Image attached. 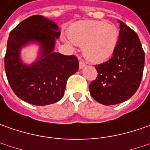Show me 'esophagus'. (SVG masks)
I'll return each mask as SVG.
<instances>
[{"instance_id": "esophagus-1", "label": "esophagus", "mask_w": 150, "mask_h": 150, "mask_svg": "<svg viewBox=\"0 0 150 150\" xmlns=\"http://www.w3.org/2000/svg\"><path fill=\"white\" fill-rule=\"evenodd\" d=\"M85 66V62L83 59H80V69H83Z\"/></svg>"}]
</instances>
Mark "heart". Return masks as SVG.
Returning a JSON list of instances; mask_svg holds the SVG:
<instances>
[{
    "mask_svg": "<svg viewBox=\"0 0 150 150\" xmlns=\"http://www.w3.org/2000/svg\"><path fill=\"white\" fill-rule=\"evenodd\" d=\"M69 36L74 44L83 47L85 56L101 62L114 53L119 39V30L104 21H83L71 25Z\"/></svg>",
    "mask_w": 150,
    "mask_h": 150,
    "instance_id": "1",
    "label": "heart"
}]
</instances>
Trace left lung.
Listing matches in <instances>:
<instances>
[{
    "label": "left lung",
    "mask_w": 150,
    "mask_h": 150,
    "mask_svg": "<svg viewBox=\"0 0 150 150\" xmlns=\"http://www.w3.org/2000/svg\"><path fill=\"white\" fill-rule=\"evenodd\" d=\"M119 40L113 56L96 65L98 75L90 84L91 96L105 105L129 100L142 80L144 51L137 34L121 21Z\"/></svg>",
    "instance_id": "left-lung-1"
}]
</instances>
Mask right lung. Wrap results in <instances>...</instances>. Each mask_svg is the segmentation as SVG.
<instances>
[{
  "mask_svg": "<svg viewBox=\"0 0 150 150\" xmlns=\"http://www.w3.org/2000/svg\"><path fill=\"white\" fill-rule=\"evenodd\" d=\"M60 35L57 25L42 16H30L11 31L5 55L8 82L20 99L34 105L59 101L65 94L66 81L79 69L75 55L54 52ZM35 41L41 45L39 57L30 66L20 60V48Z\"/></svg>",
  "mask_w": 150,
  "mask_h": 150,
  "instance_id": "1",
  "label": "right lung"
}]
</instances>
